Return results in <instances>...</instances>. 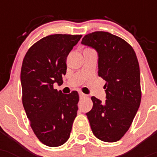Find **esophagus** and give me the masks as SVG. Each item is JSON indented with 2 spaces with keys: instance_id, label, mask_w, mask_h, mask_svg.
Segmentation results:
<instances>
[{
  "instance_id": "34e87169",
  "label": "esophagus",
  "mask_w": 157,
  "mask_h": 157,
  "mask_svg": "<svg viewBox=\"0 0 157 157\" xmlns=\"http://www.w3.org/2000/svg\"><path fill=\"white\" fill-rule=\"evenodd\" d=\"M79 96H80V99H83V98L87 97V95L84 94V93H82V92H80V93H79Z\"/></svg>"
}]
</instances>
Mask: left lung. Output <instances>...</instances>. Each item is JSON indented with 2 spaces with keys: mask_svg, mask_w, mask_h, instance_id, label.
Wrapping results in <instances>:
<instances>
[{
  "mask_svg": "<svg viewBox=\"0 0 157 157\" xmlns=\"http://www.w3.org/2000/svg\"><path fill=\"white\" fill-rule=\"evenodd\" d=\"M81 43L98 52V74L105 80L106 99L92 96L93 109L86 113L92 131L102 141H118L129 129L141 100L137 55L125 40L108 32L89 33Z\"/></svg>",
  "mask_w": 157,
  "mask_h": 157,
  "instance_id": "1",
  "label": "left lung"
}]
</instances>
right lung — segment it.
Segmentation results:
<instances>
[{
	"label": "right lung",
	"instance_id": "add662e5",
	"mask_svg": "<svg viewBox=\"0 0 157 157\" xmlns=\"http://www.w3.org/2000/svg\"><path fill=\"white\" fill-rule=\"evenodd\" d=\"M81 37L50 35L33 44L23 58L20 74L23 105L33 132L46 146L64 144L77 116L78 93L64 94L54 89V83H63L67 57Z\"/></svg>",
	"mask_w": 157,
	"mask_h": 157
}]
</instances>
